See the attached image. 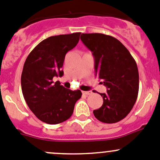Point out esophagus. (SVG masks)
I'll return each instance as SVG.
<instances>
[{"mask_svg": "<svg viewBox=\"0 0 160 160\" xmlns=\"http://www.w3.org/2000/svg\"><path fill=\"white\" fill-rule=\"evenodd\" d=\"M83 93L85 95H90V94H92V92L91 91H83Z\"/></svg>", "mask_w": 160, "mask_h": 160, "instance_id": "esophagus-1", "label": "esophagus"}]
</instances>
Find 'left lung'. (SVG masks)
<instances>
[{"label": "left lung", "instance_id": "left-lung-1", "mask_svg": "<svg viewBox=\"0 0 160 160\" xmlns=\"http://www.w3.org/2000/svg\"><path fill=\"white\" fill-rule=\"evenodd\" d=\"M80 39L93 52L95 76L107 89L100 93L103 104L93 111L104 123H116L125 118L137 100L139 87L138 70L135 59L120 41L101 33H83Z\"/></svg>", "mask_w": 160, "mask_h": 160}]
</instances>
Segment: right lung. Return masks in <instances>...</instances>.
I'll return each mask as SVG.
<instances>
[{"mask_svg":"<svg viewBox=\"0 0 160 160\" xmlns=\"http://www.w3.org/2000/svg\"><path fill=\"white\" fill-rule=\"evenodd\" d=\"M80 32L51 36L42 41L29 53L24 64L21 83L24 98L30 110L42 122L62 123L72 114L80 90H71L54 83L62 77L65 56L80 40Z\"/></svg>","mask_w":160,"mask_h":160,"instance_id":"add662e5","label":"right lung"}]
</instances>
